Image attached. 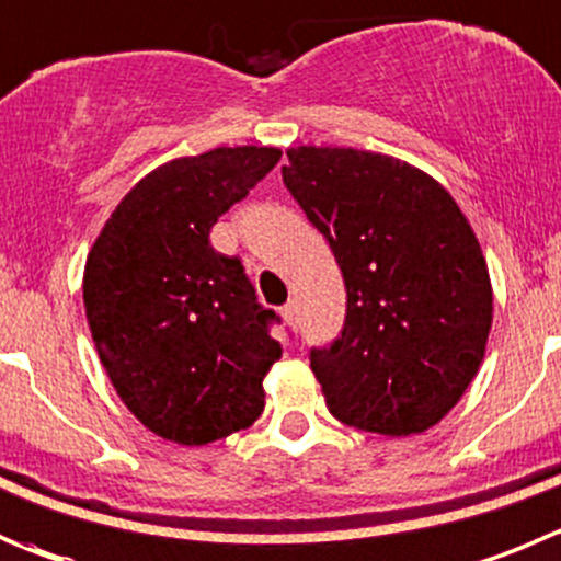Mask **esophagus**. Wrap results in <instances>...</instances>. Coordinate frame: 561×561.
I'll list each match as a JSON object with an SVG mask.
<instances>
[{
    "mask_svg": "<svg viewBox=\"0 0 561 561\" xmlns=\"http://www.w3.org/2000/svg\"><path fill=\"white\" fill-rule=\"evenodd\" d=\"M280 313H284V319H286V322H289V324L300 322V306H297V300L286 302L284 311H280Z\"/></svg>",
    "mask_w": 561,
    "mask_h": 561,
    "instance_id": "34e87169",
    "label": "esophagus"
}]
</instances>
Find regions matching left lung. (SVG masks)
<instances>
[{
  "label": "left lung",
  "instance_id": "obj_1",
  "mask_svg": "<svg viewBox=\"0 0 561 561\" xmlns=\"http://www.w3.org/2000/svg\"><path fill=\"white\" fill-rule=\"evenodd\" d=\"M284 184L328 239L346 286L339 339L313 346L328 410L402 437L444 419L482 366L493 289L455 197L386 153L300 146Z\"/></svg>",
  "mask_w": 561,
  "mask_h": 561
}]
</instances>
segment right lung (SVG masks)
Returning a JSON list of instances; mask_svg holds the SVG:
<instances>
[{"label": "right lung", "mask_w": 561, "mask_h": 561, "mask_svg": "<svg viewBox=\"0 0 561 561\" xmlns=\"http://www.w3.org/2000/svg\"><path fill=\"white\" fill-rule=\"evenodd\" d=\"M277 159V148L255 146L173 159L131 186L90 250L82 291L101 364L164 440L211 444L264 410L280 319L209 233Z\"/></svg>", "instance_id": "1"}]
</instances>
